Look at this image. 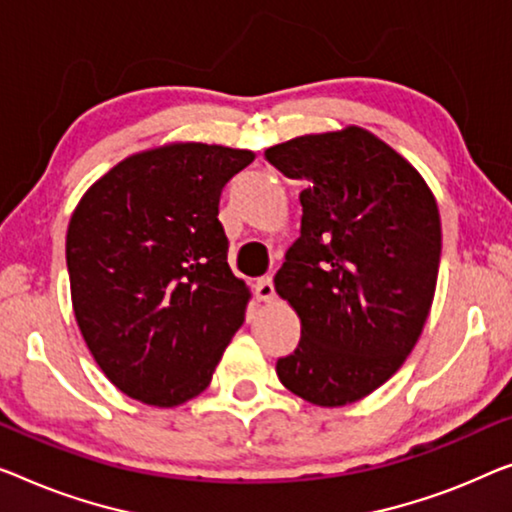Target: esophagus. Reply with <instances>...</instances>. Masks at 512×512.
I'll return each mask as SVG.
<instances>
[{
    "label": "esophagus",
    "instance_id": "obj_1",
    "mask_svg": "<svg viewBox=\"0 0 512 512\" xmlns=\"http://www.w3.org/2000/svg\"><path fill=\"white\" fill-rule=\"evenodd\" d=\"M255 294L259 301H273L276 299V287H273V280L266 276V278H259L255 282Z\"/></svg>",
    "mask_w": 512,
    "mask_h": 512
}]
</instances>
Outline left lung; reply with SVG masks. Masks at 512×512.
Masks as SVG:
<instances>
[{
	"label": "left lung",
	"mask_w": 512,
	"mask_h": 512,
	"mask_svg": "<svg viewBox=\"0 0 512 512\" xmlns=\"http://www.w3.org/2000/svg\"><path fill=\"white\" fill-rule=\"evenodd\" d=\"M264 156L305 181L301 236L273 280L301 319L278 379L305 402L345 407L386 384L421 338L439 276L437 200L407 158L358 126Z\"/></svg>",
	"instance_id": "obj_1"
}]
</instances>
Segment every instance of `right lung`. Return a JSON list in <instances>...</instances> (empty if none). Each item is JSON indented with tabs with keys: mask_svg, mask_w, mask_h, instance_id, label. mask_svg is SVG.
<instances>
[{
	"mask_svg": "<svg viewBox=\"0 0 512 512\" xmlns=\"http://www.w3.org/2000/svg\"><path fill=\"white\" fill-rule=\"evenodd\" d=\"M255 154L172 142L103 174L66 232L73 312L98 368L128 398L177 407L211 384L250 289L227 264L220 193Z\"/></svg>",
	"mask_w": 512,
	"mask_h": 512,
	"instance_id": "add662e5",
	"label": "right lung"
}]
</instances>
